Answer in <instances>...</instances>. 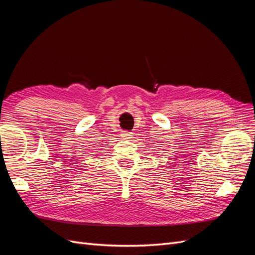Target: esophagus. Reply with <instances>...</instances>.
Masks as SVG:
<instances>
[{"label":"esophagus","instance_id":"obj_1","mask_svg":"<svg viewBox=\"0 0 255 255\" xmlns=\"http://www.w3.org/2000/svg\"><path fill=\"white\" fill-rule=\"evenodd\" d=\"M121 136H122V139H126V140H129L130 138H132V133L130 132H127V130H125V132H122V134H121Z\"/></svg>","mask_w":255,"mask_h":255}]
</instances>
